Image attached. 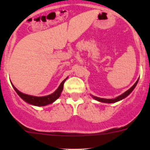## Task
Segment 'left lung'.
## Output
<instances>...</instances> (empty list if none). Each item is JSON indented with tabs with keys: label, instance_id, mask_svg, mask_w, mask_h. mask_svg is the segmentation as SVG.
<instances>
[{
	"label": "left lung",
	"instance_id": "obj_1",
	"mask_svg": "<svg viewBox=\"0 0 150 150\" xmlns=\"http://www.w3.org/2000/svg\"><path fill=\"white\" fill-rule=\"evenodd\" d=\"M138 81H139V80H137V82H136L135 83H134V86H133L131 88L128 89V91H125V93H122V94L120 95V96H117V97H116L115 99H103V98L96 97V96H92V97H93V99H96V100L99 101V102H104V103H115V102H118V101L122 100V99H123L124 98H125V97H126V96H128V95H129L130 93H131V92L133 91V90H134V89L135 88L136 86H137V83H138Z\"/></svg>",
	"mask_w": 150,
	"mask_h": 150
}]
</instances>
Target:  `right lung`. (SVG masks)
<instances>
[{"mask_svg":"<svg viewBox=\"0 0 150 150\" xmlns=\"http://www.w3.org/2000/svg\"><path fill=\"white\" fill-rule=\"evenodd\" d=\"M67 80L64 79L62 82L61 83V84L59 85L58 88L53 93L51 94L48 95V96H30V95L25 94V93H22V92L19 91V90H17L16 87L11 83L12 86H13V89L15 90V91L17 93V94L23 99L24 101H25L26 102H28V104H32V105L38 106V107H41V106H46L48 104L53 103L54 102H55L57 99L61 95L62 91L63 90V87H64V83Z\"/></svg>","mask_w":150,"mask_h":150,"instance_id":"add662e5","label":"right lung"}]
</instances>
